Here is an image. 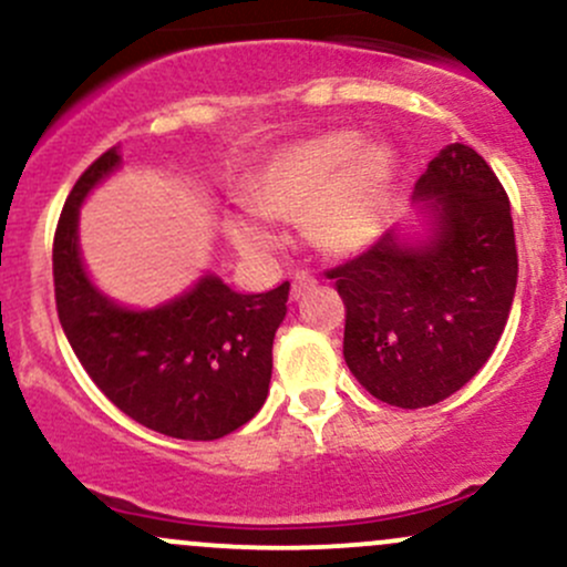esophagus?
<instances>
[{
    "mask_svg": "<svg viewBox=\"0 0 567 567\" xmlns=\"http://www.w3.org/2000/svg\"><path fill=\"white\" fill-rule=\"evenodd\" d=\"M315 285H317V279H315V277L306 275V271H298V275L292 277V285H290V298H292V301H298V298L306 296V292H309L311 288H315Z\"/></svg>",
    "mask_w": 567,
    "mask_h": 567,
    "instance_id": "esophagus-1",
    "label": "esophagus"
}]
</instances>
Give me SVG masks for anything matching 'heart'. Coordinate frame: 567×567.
Here are the masks:
<instances>
[{
  "label": "heart",
  "mask_w": 567,
  "mask_h": 567,
  "mask_svg": "<svg viewBox=\"0 0 567 567\" xmlns=\"http://www.w3.org/2000/svg\"><path fill=\"white\" fill-rule=\"evenodd\" d=\"M396 175L386 143L357 130H330L277 148L245 184V205L266 220H298L324 256H354L379 237ZM239 256L261 261L277 250L269 226L250 216L226 218Z\"/></svg>",
  "instance_id": "1"
}]
</instances>
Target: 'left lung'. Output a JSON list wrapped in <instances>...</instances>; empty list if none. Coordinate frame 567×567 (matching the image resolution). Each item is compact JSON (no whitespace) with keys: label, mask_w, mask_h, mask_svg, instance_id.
<instances>
[{"label":"left lung","mask_w":567,"mask_h":567,"mask_svg":"<svg viewBox=\"0 0 567 567\" xmlns=\"http://www.w3.org/2000/svg\"><path fill=\"white\" fill-rule=\"evenodd\" d=\"M421 231L394 226L328 271L347 306L343 360L375 400L426 408L458 392L504 333L517 288L509 197L451 143L415 181Z\"/></svg>","instance_id":"obj_1"}]
</instances>
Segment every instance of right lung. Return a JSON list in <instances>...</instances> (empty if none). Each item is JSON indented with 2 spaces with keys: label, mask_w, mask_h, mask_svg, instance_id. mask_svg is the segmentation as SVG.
<instances>
[{
  "label": "right lung",
  "mask_w": 567,
  "mask_h": 567,
  "mask_svg": "<svg viewBox=\"0 0 567 567\" xmlns=\"http://www.w3.org/2000/svg\"><path fill=\"white\" fill-rule=\"evenodd\" d=\"M120 167V146L109 148L63 205L53 243L58 320L82 368L122 413L167 437L218 440L266 402L290 285L245 296L207 271L154 309L116 303L84 269L80 207Z\"/></svg>",
  "instance_id": "add662e5"
}]
</instances>
